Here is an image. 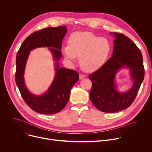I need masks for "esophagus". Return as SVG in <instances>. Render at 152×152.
Listing matches in <instances>:
<instances>
[{
    "label": "esophagus",
    "instance_id": "esophagus-1",
    "mask_svg": "<svg viewBox=\"0 0 152 152\" xmlns=\"http://www.w3.org/2000/svg\"><path fill=\"white\" fill-rule=\"evenodd\" d=\"M85 77V75H79V79H82Z\"/></svg>",
    "mask_w": 152,
    "mask_h": 152
}]
</instances>
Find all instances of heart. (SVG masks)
Listing matches in <instances>:
<instances>
[{
  "label": "heart",
  "instance_id": "heart-1",
  "mask_svg": "<svg viewBox=\"0 0 152 152\" xmlns=\"http://www.w3.org/2000/svg\"><path fill=\"white\" fill-rule=\"evenodd\" d=\"M68 44L63 47L65 57L71 60L79 57L80 66L86 72H94L104 66L112 49L109 39L88 31L72 33Z\"/></svg>",
  "mask_w": 152,
  "mask_h": 152
}]
</instances>
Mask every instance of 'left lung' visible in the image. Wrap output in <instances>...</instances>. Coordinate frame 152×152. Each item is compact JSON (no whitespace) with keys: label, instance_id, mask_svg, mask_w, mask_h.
<instances>
[{"label":"left lung","instance_id":"1","mask_svg":"<svg viewBox=\"0 0 152 152\" xmlns=\"http://www.w3.org/2000/svg\"><path fill=\"white\" fill-rule=\"evenodd\" d=\"M115 39L111 57L104 66L89 76L92 81L90 99L103 112L116 113L134 102L144 78L143 57L137 45L123 34L110 33ZM123 69L130 71L132 86L127 91L117 90L115 76Z\"/></svg>","mask_w":152,"mask_h":152}]
</instances>
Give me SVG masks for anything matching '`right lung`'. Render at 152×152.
<instances>
[{"mask_svg": "<svg viewBox=\"0 0 152 152\" xmlns=\"http://www.w3.org/2000/svg\"><path fill=\"white\" fill-rule=\"evenodd\" d=\"M66 32V26L47 28L36 31L25 40L18 51L16 57V84L23 100L38 113L52 115L60 112L67 104L72 87L79 80L77 72L60 67L59 63L62 57L61 43ZM40 47L49 48L55 61L56 73L48 89L41 95H35L26 87L24 71L30 52Z\"/></svg>", "mask_w": 152, "mask_h": 152, "instance_id": "right-lung-1", "label": "right lung"}]
</instances>
